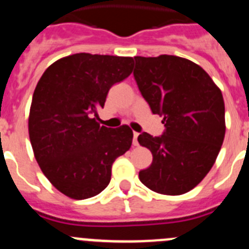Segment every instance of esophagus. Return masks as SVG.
<instances>
[{"mask_svg":"<svg viewBox=\"0 0 249 249\" xmlns=\"http://www.w3.org/2000/svg\"><path fill=\"white\" fill-rule=\"evenodd\" d=\"M137 137H139V132H134V140H132V144H134V146H137V144H139Z\"/></svg>","mask_w":249,"mask_h":249,"instance_id":"esophagus-1","label":"esophagus"}]
</instances>
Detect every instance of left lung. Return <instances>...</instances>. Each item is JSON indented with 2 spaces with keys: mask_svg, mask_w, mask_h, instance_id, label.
<instances>
[{
  "mask_svg": "<svg viewBox=\"0 0 249 249\" xmlns=\"http://www.w3.org/2000/svg\"><path fill=\"white\" fill-rule=\"evenodd\" d=\"M134 76L153 114L163 117L165 131L147 132L137 141L153 160L140 181L160 195L178 196L195 189L214 165L225 137L221 91L206 71L176 55L135 57Z\"/></svg>",
  "mask_w": 249,
  "mask_h": 249,
  "instance_id": "1",
  "label": "left lung"
}]
</instances>
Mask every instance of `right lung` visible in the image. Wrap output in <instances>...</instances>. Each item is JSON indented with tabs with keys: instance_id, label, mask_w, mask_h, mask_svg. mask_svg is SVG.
Instances as JSON below:
<instances>
[{
	"instance_id": "add662e5",
	"label": "right lung",
	"mask_w": 249,
	"mask_h": 249,
	"mask_svg": "<svg viewBox=\"0 0 249 249\" xmlns=\"http://www.w3.org/2000/svg\"><path fill=\"white\" fill-rule=\"evenodd\" d=\"M132 57L75 53L51 64L36 85L29 137L43 175L73 199L108 186L112 165L129 151L132 130L101 126L97 109L108 91L132 73Z\"/></svg>"
}]
</instances>
